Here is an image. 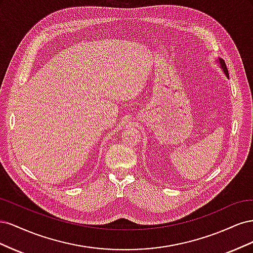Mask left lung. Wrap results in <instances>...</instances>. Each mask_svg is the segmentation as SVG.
Masks as SVG:
<instances>
[{
    "label": "left lung",
    "instance_id": "left-lung-1",
    "mask_svg": "<svg viewBox=\"0 0 253 253\" xmlns=\"http://www.w3.org/2000/svg\"><path fill=\"white\" fill-rule=\"evenodd\" d=\"M215 61L217 62V64H218V66H219L220 70L224 72V74L226 75V77L229 79V73H228L227 65H226V63H225V61H224L223 59H221V58H218V59H216Z\"/></svg>",
    "mask_w": 253,
    "mask_h": 253
}]
</instances>
